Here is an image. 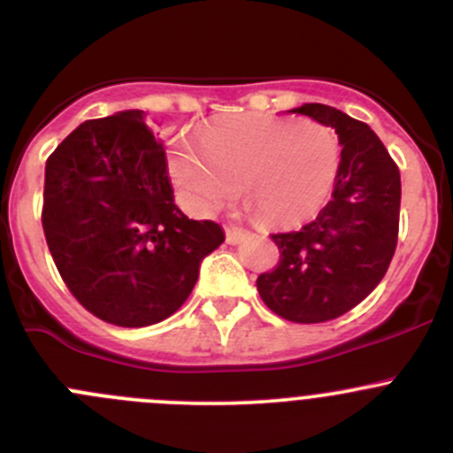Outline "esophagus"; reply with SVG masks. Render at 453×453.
<instances>
[{
	"label": "esophagus",
	"mask_w": 453,
	"mask_h": 453,
	"mask_svg": "<svg viewBox=\"0 0 453 453\" xmlns=\"http://www.w3.org/2000/svg\"><path fill=\"white\" fill-rule=\"evenodd\" d=\"M245 236H248V234H245V232L241 230V227H234V226H227V227H226V241H227V243H230V245L241 243V241H243Z\"/></svg>",
	"instance_id": "34e87169"
}]
</instances>
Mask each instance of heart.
Here are the masks:
<instances>
[{"label":"heart","mask_w":453,"mask_h":453,"mask_svg":"<svg viewBox=\"0 0 453 453\" xmlns=\"http://www.w3.org/2000/svg\"><path fill=\"white\" fill-rule=\"evenodd\" d=\"M342 144L319 122L267 113L219 118L203 138H180L168 171L186 208L210 214L239 190L267 227H291L322 210L335 186Z\"/></svg>","instance_id":"b5f03b06"}]
</instances>
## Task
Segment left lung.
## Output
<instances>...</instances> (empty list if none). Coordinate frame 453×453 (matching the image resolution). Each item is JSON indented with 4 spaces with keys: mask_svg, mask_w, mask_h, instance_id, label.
Here are the masks:
<instances>
[{
    "mask_svg": "<svg viewBox=\"0 0 453 453\" xmlns=\"http://www.w3.org/2000/svg\"><path fill=\"white\" fill-rule=\"evenodd\" d=\"M333 127L342 162L333 199L298 232L272 234L280 260L260 273L263 303L298 324L335 319L381 282L396 250L401 208L399 166L366 122L328 104L291 109Z\"/></svg>",
    "mask_w": 453,
    "mask_h": 453,
    "instance_id": "8db88e82",
    "label": "left lung"
}]
</instances>
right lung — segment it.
Masks as SVG:
<instances>
[{"label":"right lung","instance_id":"add662e5","mask_svg":"<svg viewBox=\"0 0 453 453\" xmlns=\"http://www.w3.org/2000/svg\"><path fill=\"white\" fill-rule=\"evenodd\" d=\"M41 223L72 296L127 328L175 313L226 239L219 223L175 205L166 150L140 109L85 120L54 149Z\"/></svg>","mask_w":453,"mask_h":453}]
</instances>
